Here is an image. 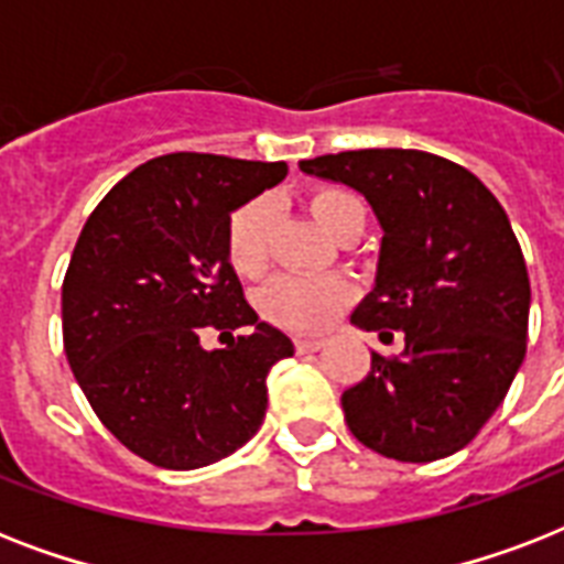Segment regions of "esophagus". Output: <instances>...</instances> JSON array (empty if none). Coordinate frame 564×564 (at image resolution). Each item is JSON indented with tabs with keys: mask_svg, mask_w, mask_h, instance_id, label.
<instances>
[{
	"mask_svg": "<svg viewBox=\"0 0 564 564\" xmlns=\"http://www.w3.org/2000/svg\"><path fill=\"white\" fill-rule=\"evenodd\" d=\"M322 348H325L322 339H307V336H299V339H295V351L299 354H313V351H322Z\"/></svg>",
	"mask_w": 564,
	"mask_h": 564,
	"instance_id": "1",
	"label": "esophagus"
}]
</instances>
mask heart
<instances>
[{
  "label": "heart",
  "mask_w": 564,
  "mask_h": 564,
  "mask_svg": "<svg viewBox=\"0 0 564 564\" xmlns=\"http://www.w3.org/2000/svg\"><path fill=\"white\" fill-rule=\"evenodd\" d=\"M310 216L330 237H339L354 219H362V204L351 193L336 187H316L307 195ZM269 225L272 202L251 198L230 213L225 230V251L234 272L242 278H260L269 263ZM354 301V283L345 278H301L281 274L265 283L257 295V307L272 325L295 334H322L343 316Z\"/></svg>",
  "instance_id": "1"
}]
</instances>
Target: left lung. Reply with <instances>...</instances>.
Wrapping results in <instances>:
<instances>
[{
  "instance_id": "1",
  "label": "left lung",
  "mask_w": 564,
  "mask_h": 564,
  "mask_svg": "<svg viewBox=\"0 0 564 564\" xmlns=\"http://www.w3.org/2000/svg\"><path fill=\"white\" fill-rule=\"evenodd\" d=\"M301 172L366 195L383 239L375 290L351 325L403 334L401 357L371 351L343 392L362 445L433 463L471 442L507 398L527 354L530 278L507 210L477 175L415 149H360Z\"/></svg>"
}]
</instances>
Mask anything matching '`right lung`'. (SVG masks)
I'll return each mask as SVG.
<instances>
[{
	"label": "right lung",
	"instance_id": "obj_1",
	"mask_svg": "<svg viewBox=\"0 0 564 564\" xmlns=\"http://www.w3.org/2000/svg\"><path fill=\"white\" fill-rule=\"evenodd\" d=\"M286 163L175 152L137 166L90 213L61 290L64 351L101 424L152 465L219 463L265 419L292 339L257 318L225 251L230 213ZM204 326H248L204 352Z\"/></svg>",
	"mask_w": 564,
	"mask_h": 564
}]
</instances>
